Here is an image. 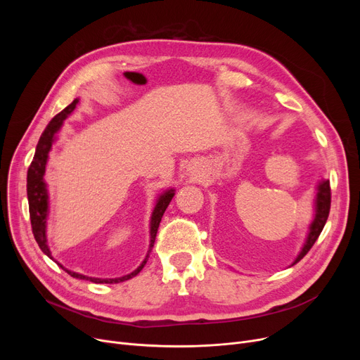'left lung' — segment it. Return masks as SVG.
Instances as JSON below:
<instances>
[{
  "instance_id": "left-lung-1",
  "label": "left lung",
  "mask_w": 360,
  "mask_h": 360,
  "mask_svg": "<svg viewBox=\"0 0 360 360\" xmlns=\"http://www.w3.org/2000/svg\"><path fill=\"white\" fill-rule=\"evenodd\" d=\"M315 200H314V219L309 224V231L305 239L304 247L300 248L297 257L295 258V261L292 262V266L296 262H299L302 258H304L308 251L312 248V245L315 243V240L318 239L319 233L323 232L326 221L328 219V213H330V204H331V190H330V181L328 179H321L316 184L315 188Z\"/></svg>"
}]
</instances>
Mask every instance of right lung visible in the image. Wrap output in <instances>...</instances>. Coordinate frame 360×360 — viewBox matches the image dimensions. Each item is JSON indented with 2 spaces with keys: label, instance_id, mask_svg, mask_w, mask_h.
<instances>
[{
  "label": "right lung",
  "instance_id": "1",
  "mask_svg": "<svg viewBox=\"0 0 360 360\" xmlns=\"http://www.w3.org/2000/svg\"><path fill=\"white\" fill-rule=\"evenodd\" d=\"M79 99H74L64 110H61L58 115H55L52 118V121L46 125L45 131L42 132V136L39 139V143L36 146V151H34V158L32 160V165L29 166L27 170V200H29V213H30V223H32V231L34 235V239L39 245V248L42 250V252L45 255H48L51 259H53L51 250L48 247V239H46V224H48V217H49V194H48V185L45 182V170H46V163H48V158H49V151L52 148V144L56 140V134H58L61 127L64 125V121L71 115L72 110L77 106ZM175 195V190L174 188H169V190L163 191L155 204L153 213H151L150 217V243H148V251L143 259V262L140 266L131 271L129 274H125L122 277H115V278H99V277H89L80 273L71 271L68 269H65L63 264H60L58 261H55L58 266L67 271L71 277L74 278H80V280H90L93 283H106V285H113V283H121L125 280H129L134 276H137L143 267L146 266V262L148 259V255L151 252V248L155 245V238L159 229L160 220L163 217L165 210L167 209L169 202L172 201Z\"/></svg>",
  "mask_w": 360,
  "mask_h": 360
}]
</instances>
